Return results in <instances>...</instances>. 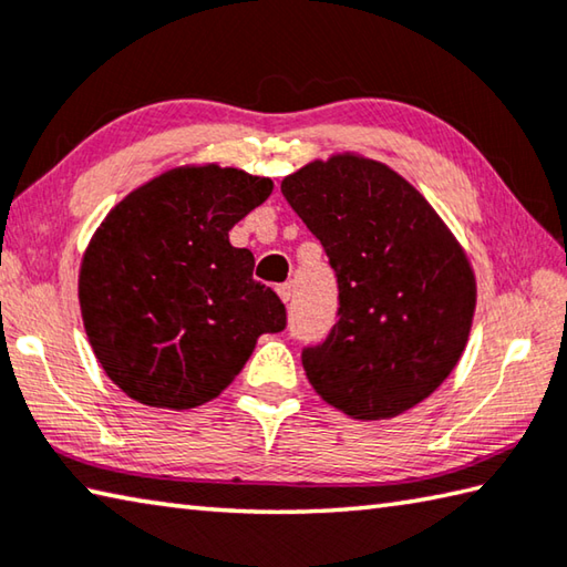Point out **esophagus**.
Listing matches in <instances>:
<instances>
[{
    "mask_svg": "<svg viewBox=\"0 0 567 567\" xmlns=\"http://www.w3.org/2000/svg\"><path fill=\"white\" fill-rule=\"evenodd\" d=\"M292 292H295L292 282H282V285H277V297H280L282 302H290V300H292Z\"/></svg>",
    "mask_w": 567,
    "mask_h": 567,
    "instance_id": "obj_1",
    "label": "esophagus"
}]
</instances>
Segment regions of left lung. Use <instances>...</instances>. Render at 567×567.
I'll return each instance as SVG.
<instances>
[{
	"label": "left lung",
	"mask_w": 567,
	"mask_h": 567,
	"mask_svg": "<svg viewBox=\"0 0 567 567\" xmlns=\"http://www.w3.org/2000/svg\"><path fill=\"white\" fill-rule=\"evenodd\" d=\"M280 188L339 287L337 324L302 352L310 384L352 419L414 409L468 342L476 275L466 250L414 185L359 153L307 163Z\"/></svg>",
	"instance_id": "8db88e82"
}]
</instances>
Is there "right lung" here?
I'll use <instances>...</instances> for the list:
<instances>
[{
    "instance_id": "right-lung-1",
    "label": "right lung",
    "mask_w": 567,
    "mask_h": 567,
    "mask_svg": "<svg viewBox=\"0 0 567 567\" xmlns=\"http://www.w3.org/2000/svg\"><path fill=\"white\" fill-rule=\"evenodd\" d=\"M272 193L240 168L178 166L131 190L99 225L79 270L81 319L99 364L146 406L193 409L228 389L285 305L252 280L230 230Z\"/></svg>"
}]
</instances>
